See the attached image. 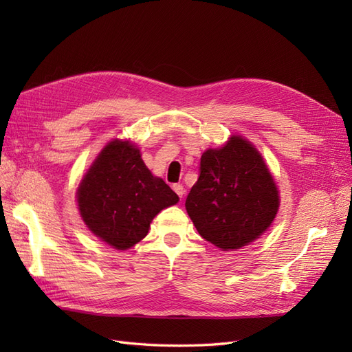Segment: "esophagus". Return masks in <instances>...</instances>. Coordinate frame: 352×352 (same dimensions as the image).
Instances as JSON below:
<instances>
[{"label": "esophagus", "mask_w": 352, "mask_h": 352, "mask_svg": "<svg viewBox=\"0 0 352 352\" xmlns=\"http://www.w3.org/2000/svg\"><path fill=\"white\" fill-rule=\"evenodd\" d=\"M173 190H175V192H176L180 198H182L184 194H185V188H184L182 185H180V184H175V185H173Z\"/></svg>", "instance_id": "34e87169"}]
</instances>
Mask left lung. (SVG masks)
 Here are the masks:
<instances>
[{
	"mask_svg": "<svg viewBox=\"0 0 352 352\" xmlns=\"http://www.w3.org/2000/svg\"><path fill=\"white\" fill-rule=\"evenodd\" d=\"M279 190L261 154L239 135L201 157L185 207L199 235L223 251L239 250L267 230Z\"/></svg>",
	"mask_w": 352,
	"mask_h": 352,
	"instance_id": "obj_1",
	"label": "left lung"
}]
</instances>
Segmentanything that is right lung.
I'll use <instances>...</instances> for the list:
<instances>
[{
	"mask_svg": "<svg viewBox=\"0 0 352 352\" xmlns=\"http://www.w3.org/2000/svg\"><path fill=\"white\" fill-rule=\"evenodd\" d=\"M87 228L116 250H129L144 239L150 223L179 197L153 176L136 145L114 140L83 176L76 192Z\"/></svg>",
	"mask_w": 352,
	"mask_h": 352,
	"instance_id": "right-lung-1",
	"label": "right lung"
}]
</instances>
